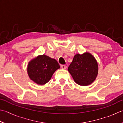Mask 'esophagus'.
Returning a JSON list of instances; mask_svg holds the SVG:
<instances>
[{"label":"esophagus","instance_id":"esophagus-1","mask_svg":"<svg viewBox=\"0 0 123 123\" xmlns=\"http://www.w3.org/2000/svg\"><path fill=\"white\" fill-rule=\"evenodd\" d=\"M61 68H62V69H66V68H67V66H66V65H64V64H62V65H61Z\"/></svg>","mask_w":123,"mask_h":123}]
</instances>
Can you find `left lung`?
<instances>
[{
    "instance_id": "1",
    "label": "left lung",
    "mask_w": 123,
    "mask_h": 123,
    "mask_svg": "<svg viewBox=\"0 0 123 123\" xmlns=\"http://www.w3.org/2000/svg\"><path fill=\"white\" fill-rule=\"evenodd\" d=\"M68 70L77 84L87 86L96 79L98 66L94 57L86 52L82 55L76 54Z\"/></svg>"
}]
</instances>
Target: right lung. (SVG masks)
Wrapping results in <instances>:
<instances>
[{"mask_svg": "<svg viewBox=\"0 0 123 123\" xmlns=\"http://www.w3.org/2000/svg\"><path fill=\"white\" fill-rule=\"evenodd\" d=\"M60 68L57 61L45 55H39L29 62V78L38 85H44L51 78L54 73Z\"/></svg>", "mask_w": 123, "mask_h": 123, "instance_id": "obj_1", "label": "right lung"}]
</instances>
